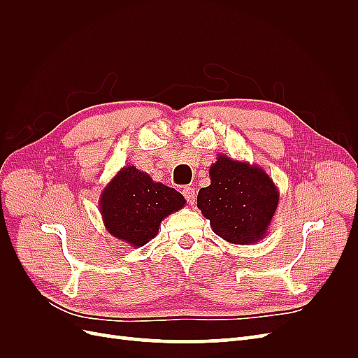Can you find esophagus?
Instances as JSON below:
<instances>
[{
  "label": "esophagus",
  "mask_w": 358,
  "mask_h": 358,
  "mask_svg": "<svg viewBox=\"0 0 358 358\" xmlns=\"http://www.w3.org/2000/svg\"><path fill=\"white\" fill-rule=\"evenodd\" d=\"M182 194H183V197H185V199H187V201H188L189 204H194V203H196V197H197V191H196V189H194L192 187H185V188H183Z\"/></svg>",
  "instance_id": "1"
}]
</instances>
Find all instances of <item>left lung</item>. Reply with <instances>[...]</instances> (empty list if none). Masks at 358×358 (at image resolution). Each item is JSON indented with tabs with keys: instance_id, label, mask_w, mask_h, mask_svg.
Returning <instances> with one entry per match:
<instances>
[{
	"instance_id": "8db88e82",
	"label": "left lung",
	"mask_w": 358,
	"mask_h": 358,
	"mask_svg": "<svg viewBox=\"0 0 358 358\" xmlns=\"http://www.w3.org/2000/svg\"><path fill=\"white\" fill-rule=\"evenodd\" d=\"M210 185L201 188L197 208L215 234L233 245H252L266 237L279 203V191L263 167L216 157Z\"/></svg>"
}]
</instances>
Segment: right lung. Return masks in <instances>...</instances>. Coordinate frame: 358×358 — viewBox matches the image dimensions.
<instances>
[{"instance_id":"obj_1","label":"right lung","mask_w":358,"mask_h":358,"mask_svg":"<svg viewBox=\"0 0 358 358\" xmlns=\"http://www.w3.org/2000/svg\"><path fill=\"white\" fill-rule=\"evenodd\" d=\"M187 200L175 188L152 180L148 173L125 166L104 187L100 213L106 230L134 248L158 234L161 221L180 210Z\"/></svg>"}]
</instances>
